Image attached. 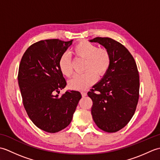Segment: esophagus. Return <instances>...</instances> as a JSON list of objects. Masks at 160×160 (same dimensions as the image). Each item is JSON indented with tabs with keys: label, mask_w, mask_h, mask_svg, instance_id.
<instances>
[{
	"label": "esophagus",
	"mask_w": 160,
	"mask_h": 160,
	"mask_svg": "<svg viewBox=\"0 0 160 160\" xmlns=\"http://www.w3.org/2000/svg\"><path fill=\"white\" fill-rule=\"evenodd\" d=\"M81 94H82V97H85V96H87V93L86 92H84V91H82V92H81Z\"/></svg>",
	"instance_id": "esophagus-1"
}]
</instances>
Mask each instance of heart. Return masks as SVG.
I'll return each instance as SVG.
<instances>
[{
  "instance_id": "b5f03b06",
  "label": "heart",
  "mask_w": 160,
  "mask_h": 160,
  "mask_svg": "<svg viewBox=\"0 0 160 160\" xmlns=\"http://www.w3.org/2000/svg\"><path fill=\"white\" fill-rule=\"evenodd\" d=\"M73 53L76 58L85 60L84 70L87 71L69 80V87L73 90H86L96 82L97 76H104L111 67V56L108 50L87 40L78 42L73 47ZM58 66L64 76L69 78L73 74L72 61L69 53H64L60 56Z\"/></svg>"
}]
</instances>
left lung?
I'll use <instances>...</instances> for the list:
<instances>
[{
    "mask_svg": "<svg viewBox=\"0 0 160 160\" xmlns=\"http://www.w3.org/2000/svg\"><path fill=\"white\" fill-rule=\"evenodd\" d=\"M111 56L109 69L88 96L93 101L91 115L98 127L108 132L124 128L136 110L140 91V76L136 62L126 47L111 38L96 37Z\"/></svg>",
    "mask_w": 160,
    "mask_h": 160,
    "instance_id": "1",
    "label": "left lung"
}]
</instances>
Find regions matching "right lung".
<instances>
[{
    "label": "right lung",
    "instance_id": "1",
    "mask_svg": "<svg viewBox=\"0 0 160 160\" xmlns=\"http://www.w3.org/2000/svg\"><path fill=\"white\" fill-rule=\"evenodd\" d=\"M72 41L49 39L33 43L19 65L18 80L24 107L33 123L48 132H58L70 124L82 98L76 91L58 96L67 85L59 59Z\"/></svg>",
    "mask_w": 160,
    "mask_h": 160
}]
</instances>
